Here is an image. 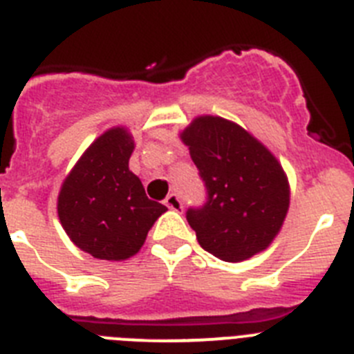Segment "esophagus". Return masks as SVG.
Segmentation results:
<instances>
[{"label":"esophagus","instance_id":"esophagus-1","mask_svg":"<svg viewBox=\"0 0 354 354\" xmlns=\"http://www.w3.org/2000/svg\"><path fill=\"white\" fill-rule=\"evenodd\" d=\"M164 205L167 206V208H169V209H174V212H180V209L183 208V205H181L180 196H176V194H169V196L165 197Z\"/></svg>","mask_w":354,"mask_h":354}]
</instances>
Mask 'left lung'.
Listing matches in <instances>:
<instances>
[{"mask_svg":"<svg viewBox=\"0 0 354 354\" xmlns=\"http://www.w3.org/2000/svg\"><path fill=\"white\" fill-rule=\"evenodd\" d=\"M206 187V203L187 221L206 252L240 263L279 234L289 208V183L268 148L221 116H199L181 132Z\"/></svg>","mask_w":354,"mask_h":354,"instance_id":"8db88e82","label":"left lung"}]
</instances>
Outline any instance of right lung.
<instances>
[{
    "label": "right lung",
    "mask_w": 354,
    "mask_h": 354,
    "mask_svg": "<svg viewBox=\"0 0 354 354\" xmlns=\"http://www.w3.org/2000/svg\"><path fill=\"white\" fill-rule=\"evenodd\" d=\"M133 139L123 127L91 142L65 178L58 216L68 238L97 259L123 261L139 252L164 205L148 199L129 169Z\"/></svg>",
    "instance_id": "right-lung-1"
}]
</instances>
